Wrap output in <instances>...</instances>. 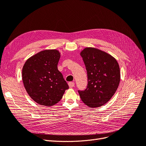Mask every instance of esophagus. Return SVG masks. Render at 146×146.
Segmentation results:
<instances>
[{
  "instance_id": "34e87169",
  "label": "esophagus",
  "mask_w": 146,
  "mask_h": 146,
  "mask_svg": "<svg viewBox=\"0 0 146 146\" xmlns=\"http://www.w3.org/2000/svg\"><path fill=\"white\" fill-rule=\"evenodd\" d=\"M68 86L70 87V88H72V87H73L74 86V82H69Z\"/></svg>"
}]
</instances>
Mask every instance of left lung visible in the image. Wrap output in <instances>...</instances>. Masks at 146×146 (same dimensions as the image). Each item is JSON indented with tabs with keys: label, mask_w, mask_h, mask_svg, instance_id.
Listing matches in <instances>:
<instances>
[{
	"label": "left lung",
	"mask_w": 146,
	"mask_h": 146,
	"mask_svg": "<svg viewBox=\"0 0 146 146\" xmlns=\"http://www.w3.org/2000/svg\"><path fill=\"white\" fill-rule=\"evenodd\" d=\"M80 55L85 64L88 84L84 91H78L81 100L89 108L102 106L110 100L117 90L120 72L115 58L102 50L87 47Z\"/></svg>",
	"instance_id": "obj_1"
}]
</instances>
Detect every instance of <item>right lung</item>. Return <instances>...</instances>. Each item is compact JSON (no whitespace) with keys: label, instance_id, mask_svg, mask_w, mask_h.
<instances>
[{"label":"right lung","instance_id":"obj_1","mask_svg":"<svg viewBox=\"0 0 146 146\" xmlns=\"http://www.w3.org/2000/svg\"><path fill=\"white\" fill-rule=\"evenodd\" d=\"M60 53L46 49L29 57L23 67V82L31 98L40 105L51 106L62 99L69 88L57 64Z\"/></svg>","mask_w":146,"mask_h":146}]
</instances>
